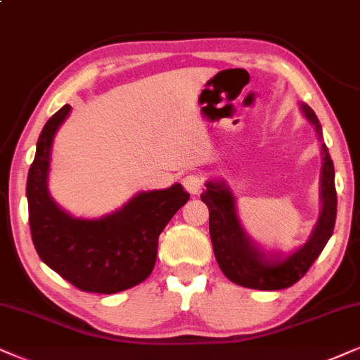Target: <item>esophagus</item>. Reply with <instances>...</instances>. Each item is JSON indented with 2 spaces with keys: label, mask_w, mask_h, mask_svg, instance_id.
Returning <instances> with one entry per match:
<instances>
[{
  "label": "esophagus",
  "mask_w": 360,
  "mask_h": 360,
  "mask_svg": "<svg viewBox=\"0 0 360 360\" xmlns=\"http://www.w3.org/2000/svg\"><path fill=\"white\" fill-rule=\"evenodd\" d=\"M183 184L188 193L191 194H199L204 186V177L201 174H188L183 179Z\"/></svg>",
  "instance_id": "obj_1"
}]
</instances>
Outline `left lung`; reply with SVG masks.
<instances>
[{
	"label": "left lung",
	"mask_w": 360,
	"mask_h": 360,
	"mask_svg": "<svg viewBox=\"0 0 360 360\" xmlns=\"http://www.w3.org/2000/svg\"><path fill=\"white\" fill-rule=\"evenodd\" d=\"M302 111L309 121L316 126L322 141L321 122L316 112L307 104ZM324 165H322V212L316 229L301 249L285 259H267L252 245L236 216L234 198L226 184L207 183V189L201 194L202 202L209 209V234L212 249L222 274L234 284L259 290H279L290 288L306 276L309 267L319 257L327 240L330 239L338 214V193L334 183V162L329 149L322 144Z\"/></svg>",
	"instance_id": "obj_1"
}]
</instances>
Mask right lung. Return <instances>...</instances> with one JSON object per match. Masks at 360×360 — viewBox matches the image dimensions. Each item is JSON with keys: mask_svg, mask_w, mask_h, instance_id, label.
<instances>
[{"mask_svg": "<svg viewBox=\"0 0 360 360\" xmlns=\"http://www.w3.org/2000/svg\"><path fill=\"white\" fill-rule=\"evenodd\" d=\"M66 104L41 131L28 172L30 229L39 254L63 279L84 292L115 294L148 279L158 256V239L171 217L188 202L181 184L134 195L101 219H75L48 193L49 154L54 133L70 115Z\"/></svg>", "mask_w": 360, "mask_h": 360, "instance_id": "obj_1", "label": "right lung"}]
</instances>
